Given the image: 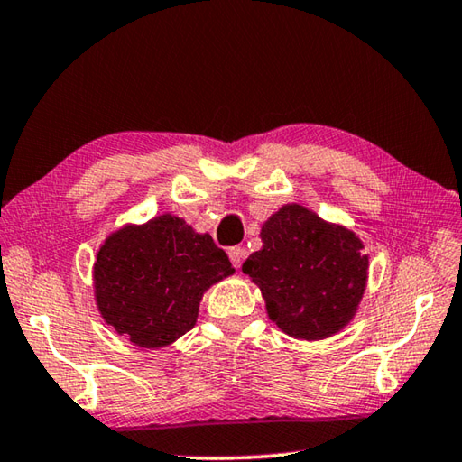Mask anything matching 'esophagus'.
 Here are the masks:
<instances>
[{"instance_id": "obj_1", "label": "esophagus", "mask_w": 462, "mask_h": 462, "mask_svg": "<svg viewBox=\"0 0 462 462\" xmlns=\"http://www.w3.org/2000/svg\"><path fill=\"white\" fill-rule=\"evenodd\" d=\"M245 257H247V251H245L243 247H231V249H229V259H231V263H233V267L239 269V267L243 265Z\"/></svg>"}]
</instances>
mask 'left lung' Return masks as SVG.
Wrapping results in <instances>:
<instances>
[{
	"instance_id": "obj_1",
	"label": "left lung",
	"mask_w": 462,
	"mask_h": 462,
	"mask_svg": "<svg viewBox=\"0 0 462 462\" xmlns=\"http://www.w3.org/2000/svg\"><path fill=\"white\" fill-rule=\"evenodd\" d=\"M263 247L243 263L281 331L319 341L349 325L359 307L369 255L343 225L291 203L263 223Z\"/></svg>"
}]
</instances>
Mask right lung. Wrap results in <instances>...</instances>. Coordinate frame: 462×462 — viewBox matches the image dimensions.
<instances>
[{
  "instance_id": "right-lung-1",
  "label": "right lung",
  "mask_w": 462,
  "mask_h": 462,
  "mask_svg": "<svg viewBox=\"0 0 462 462\" xmlns=\"http://www.w3.org/2000/svg\"><path fill=\"white\" fill-rule=\"evenodd\" d=\"M233 273L209 233L163 213L109 235L93 265V287L107 325L137 346L159 349L191 331L205 291Z\"/></svg>"
}]
</instances>
